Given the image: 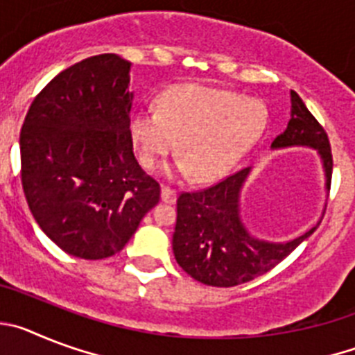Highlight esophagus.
Segmentation results:
<instances>
[{
  "mask_svg": "<svg viewBox=\"0 0 355 355\" xmlns=\"http://www.w3.org/2000/svg\"><path fill=\"white\" fill-rule=\"evenodd\" d=\"M175 199H178V192H175L174 188L167 187V184H163V187H162V200H163V202H168V205H172V202H175Z\"/></svg>",
  "mask_w": 355,
  "mask_h": 355,
  "instance_id": "34e87169",
  "label": "esophagus"
}]
</instances>
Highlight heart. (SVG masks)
I'll return each mask as SVG.
<instances>
[{"mask_svg": "<svg viewBox=\"0 0 355 355\" xmlns=\"http://www.w3.org/2000/svg\"><path fill=\"white\" fill-rule=\"evenodd\" d=\"M159 110L137 108L128 121L131 142L146 168L175 149L178 171L197 183L215 181L259 139L266 114L259 101L202 85H175L159 96Z\"/></svg>", "mask_w": 355, "mask_h": 355, "instance_id": "b5f03b06", "label": "heart"}]
</instances>
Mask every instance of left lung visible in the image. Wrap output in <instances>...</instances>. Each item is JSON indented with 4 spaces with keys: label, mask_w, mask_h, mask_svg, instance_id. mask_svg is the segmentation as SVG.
I'll return each mask as SVG.
<instances>
[{
    "label": "left lung",
    "mask_w": 355,
    "mask_h": 355,
    "mask_svg": "<svg viewBox=\"0 0 355 355\" xmlns=\"http://www.w3.org/2000/svg\"><path fill=\"white\" fill-rule=\"evenodd\" d=\"M291 146H307L318 153L325 171V187L331 188L332 153L329 137L293 90L288 128L272 142L274 149ZM249 172L250 168H241L213 187L183 192L178 197L172 249L178 265L199 283L218 288L249 283L272 270L315 233L316 227H313L284 243L259 240L249 234L240 218V190Z\"/></svg>",
    "instance_id": "8db88e82"
}]
</instances>
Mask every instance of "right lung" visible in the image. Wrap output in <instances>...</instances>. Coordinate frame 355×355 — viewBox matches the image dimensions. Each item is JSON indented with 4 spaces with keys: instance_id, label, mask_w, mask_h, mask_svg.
Wrapping results in <instances>:
<instances>
[{
    "instance_id": "obj_1",
    "label": "right lung",
    "mask_w": 355,
    "mask_h": 355,
    "mask_svg": "<svg viewBox=\"0 0 355 355\" xmlns=\"http://www.w3.org/2000/svg\"><path fill=\"white\" fill-rule=\"evenodd\" d=\"M131 62L96 55L56 74L21 128V181L30 211L64 252L103 259L124 249L159 200L133 155Z\"/></svg>"
}]
</instances>
